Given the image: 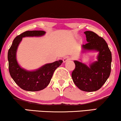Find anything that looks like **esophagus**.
Segmentation results:
<instances>
[{"instance_id": "obj_1", "label": "esophagus", "mask_w": 121, "mask_h": 121, "mask_svg": "<svg viewBox=\"0 0 121 121\" xmlns=\"http://www.w3.org/2000/svg\"><path fill=\"white\" fill-rule=\"evenodd\" d=\"M70 60V58L69 57H68V56H65V57H64L63 59V63H66V62H68Z\"/></svg>"}]
</instances>
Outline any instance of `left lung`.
I'll list each match as a JSON object with an SVG mask.
<instances>
[{
  "mask_svg": "<svg viewBox=\"0 0 121 121\" xmlns=\"http://www.w3.org/2000/svg\"><path fill=\"white\" fill-rule=\"evenodd\" d=\"M84 34L87 43L82 45V53L98 52L97 60L89 65L73 60L76 67L72 73V78L74 84L81 90L95 91L102 87L109 77L112 53L106 41L102 38L92 31H86Z\"/></svg>",
  "mask_w": 121,
  "mask_h": 121,
  "instance_id": "left-lung-1",
  "label": "left lung"
}]
</instances>
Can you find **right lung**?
<instances>
[{
	"mask_svg": "<svg viewBox=\"0 0 121 121\" xmlns=\"http://www.w3.org/2000/svg\"><path fill=\"white\" fill-rule=\"evenodd\" d=\"M44 31H27L13 40L8 53L9 71L14 81L23 90L38 91L48 85L54 71L63 63L59 60L47 63L38 69L29 71L21 67L17 60V51L22 38L25 37H41L45 34Z\"/></svg>",
	"mask_w": 121,
	"mask_h": 121,
	"instance_id": "add662e5",
	"label": "right lung"
}]
</instances>
